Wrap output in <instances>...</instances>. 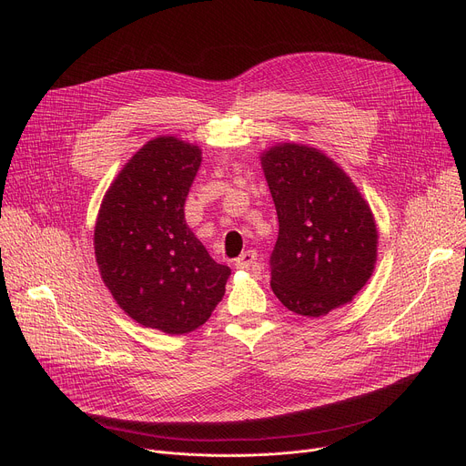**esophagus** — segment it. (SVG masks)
<instances>
[{
    "instance_id": "1",
    "label": "esophagus",
    "mask_w": 466,
    "mask_h": 466,
    "mask_svg": "<svg viewBox=\"0 0 466 466\" xmlns=\"http://www.w3.org/2000/svg\"><path fill=\"white\" fill-rule=\"evenodd\" d=\"M235 267L237 268H246V270H259L261 263H259V258H258L254 249H246V252H242L235 259Z\"/></svg>"
}]
</instances>
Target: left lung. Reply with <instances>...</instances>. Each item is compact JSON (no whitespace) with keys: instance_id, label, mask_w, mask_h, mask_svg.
<instances>
[{"instance_id":"obj_1","label":"left lung","mask_w":466,"mask_h":466,"mask_svg":"<svg viewBox=\"0 0 466 466\" xmlns=\"http://www.w3.org/2000/svg\"><path fill=\"white\" fill-rule=\"evenodd\" d=\"M279 231L270 288L304 317L349 304L371 278L379 231L370 203L323 151L285 141L261 153Z\"/></svg>"}]
</instances>
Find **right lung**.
I'll return each instance as SVG.
<instances>
[{
  "label": "right lung",
  "mask_w": 466,
  "mask_h": 466,
  "mask_svg": "<svg viewBox=\"0 0 466 466\" xmlns=\"http://www.w3.org/2000/svg\"><path fill=\"white\" fill-rule=\"evenodd\" d=\"M199 164L194 143L147 141L106 190L95 224V259L114 300L141 327L171 336L207 323L231 274L185 220Z\"/></svg>",
  "instance_id": "1"
}]
</instances>
